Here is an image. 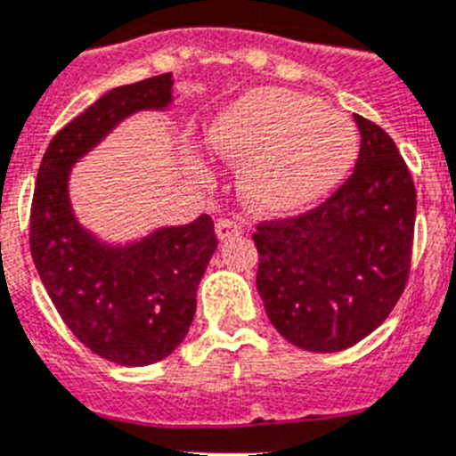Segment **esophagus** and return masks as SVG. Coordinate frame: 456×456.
<instances>
[{
	"instance_id": "34e87169",
	"label": "esophagus",
	"mask_w": 456,
	"mask_h": 456,
	"mask_svg": "<svg viewBox=\"0 0 456 456\" xmlns=\"http://www.w3.org/2000/svg\"><path fill=\"white\" fill-rule=\"evenodd\" d=\"M242 232V225L237 224V221L232 219H219L216 221V237H219L221 242L224 240H231V237L240 235Z\"/></svg>"
}]
</instances>
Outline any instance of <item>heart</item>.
<instances>
[{"label":"heart","mask_w":456,"mask_h":456,"mask_svg":"<svg viewBox=\"0 0 456 456\" xmlns=\"http://www.w3.org/2000/svg\"><path fill=\"white\" fill-rule=\"evenodd\" d=\"M207 146L231 163H247L240 186L249 205L291 214L317 205L340 186L359 156L347 116L284 88H256L219 111Z\"/></svg>","instance_id":"heart-1"}]
</instances>
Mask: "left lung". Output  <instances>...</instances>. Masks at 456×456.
<instances>
[{"instance_id": "obj_1", "label": "left lung", "mask_w": 456, "mask_h": 456, "mask_svg": "<svg viewBox=\"0 0 456 456\" xmlns=\"http://www.w3.org/2000/svg\"><path fill=\"white\" fill-rule=\"evenodd\" d=\"M354 120L361 151L347 182L317 209L254 232L268 319L307 352H340L370 336L408 281L415 183L394 139Z\"/></svg>"}]
</instances>
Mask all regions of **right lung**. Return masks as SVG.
Wrapping results in <instances>:
<instances>
[{
  "label": "right lung",
  "instance_id": "1",
  "mask_svg": "<svg viewBox=\"0 0 456 456\" xmlns=\"http://www.w3.org/2000/svg\"><path fill=\"white\" fill-rule=\"evenodd\" d=\"M172 74L109 90L51 139L29 212V251L55 310L90 352L120 366L163 361L186 338L195 291L216 251L212 216L163 225L127 244L102 242L69 202L71 167L120 120L172 104Z\"/></svg>",
  "mask_w": 456,
  "mask_h": 456
}]
</instances>
